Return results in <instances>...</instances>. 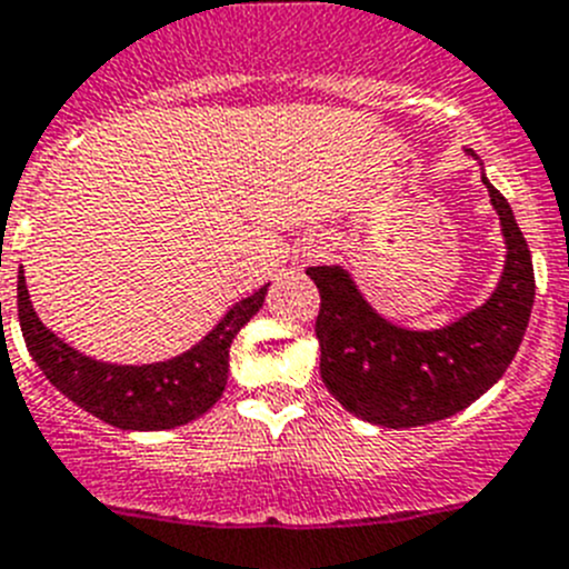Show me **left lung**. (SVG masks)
Masks as SVG:
<instances>
[{
	"mask_svg": "<svg viewBox=\"0 0 569 569\" xmlns=\"http://www.w3.org/2000/svg\"><path fill=\"white\" fill-rule=\"evenodd\" d=\"M482 182L502 222L508 257L491 299L455 325L403 330L367 305L343 268H307L321 293L316 338L325 387L367 423L411 429L468 409L502 378L522 343L536 296L533 262L508 200L488 177Z\"/></svg>",
	"mask_w": 569,
	"mask_h": 569,
	"instance_id": "8db88e82",
	"label": "left lung"
}]
</instances>
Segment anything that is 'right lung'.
I'll return each instance as SVG.
<instances>
[{
  "label": "right lung",
  "mask_w": 569,
  "mask_h": 569,
  "mask_svg": "<svg viewBox=\"0 0 569 569\" xmlns=\"http://www.w3.org/2000/svg\"><path fill=\"white\" fill-rule=\"evenodd\" d=\"M19 325L33 361L61 395L123 431H163L206 415L228 383V352L237 332L262 307L268 284L237 301L200 343L171 361L121 367L81 356L39 321L19 270Z\"/></svg>",
  "instance_id": "right-lung-1"
}]
</instances>
